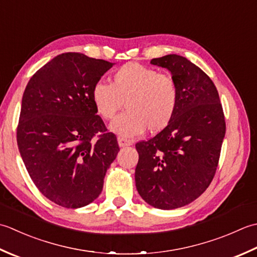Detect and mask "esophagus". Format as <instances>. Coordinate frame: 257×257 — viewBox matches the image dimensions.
I'll use <instances>...</instances> for the list:
<instances>
[{"mask_svg": "<svg viewBox=\"0 0 257 257\" xmlns=\"http://www.w3.org/2000/svg\"><path fill=\"white\" fill-rule=\"evenodd\" d=\"M117 142H118L119 148H124V146L132 145V141L126 140V139H123V138H118L117 139Z\"/></svg>", "mask_w": 257, "mask_h": 257, "instance_id": "1", "label": "esophagus"}]
</instances>
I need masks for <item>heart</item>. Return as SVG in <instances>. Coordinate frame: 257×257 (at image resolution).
<instances>
[{"instance_id":"b5f03b06","label":"heart","mask_w":257,"mask_h":257,"mask_svg":"<svg viewBox=\"0 0 257 257\" xmlns=\"http://www.w3.org/2000/svg\"><path fill=\"white\" fill-rule=\"evenodd\" d=\"M92 99L104 119H112L125 102L127 111L114 119L109 130L123 138H133L146 128L152 134L159 133L171 123L179 91L172 76L128 63L114 73L112 85L94 84Z\"/></svg>"}]
</instances>
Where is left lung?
<instances>
[{
  "mask_svg": "<svg viewBox=\"0 0 257 257\" xmlns=\"http://www.w3.org/2000/svg\"><path fill=\"white\" fill-rule=\"evenodd\" d=\"M170 71L179 91L174 116L146 142L135 145L136 190L151 206L174 209L195 201L215 174L225 119L215 85L186 57L169 54L151 61Z\"/></svg>",
  "mask_w": 257,
  "mask_h": 257,
  "instance_id": "obj_1",
  "label": "left lung"
}]
</instances>
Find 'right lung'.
Masks as SVG:
<instances>
[{
  "instance_id": "obj_1",
  "label": "right lung",
  "mask_w": 257,
  "mask_h": 257,
  "mask_svg": "<svg viewBox=\"0 0 257 257\" xmlns=\"http://www.w3.org/2000/svg\"><path fill=\"white\" fill-rule=\"evenodd\" d=\"M115 63L63 53L31 77L22 97L18 145L33 183L50 201L80 208L101 194L119 151L96 115L92 90ZM102 133L96 140L92 138Z\"/></svg>"
}]
</instances>
